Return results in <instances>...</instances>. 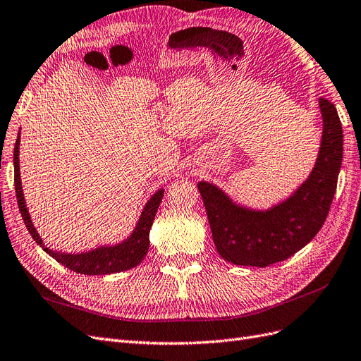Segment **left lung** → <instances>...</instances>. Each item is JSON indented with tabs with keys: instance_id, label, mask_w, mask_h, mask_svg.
I'll return each instance as SVG.
<instances>
[{
	"instance_id": "8db88e82",
	"label": "left lung",
	"mask_w": 361,
	"mask_h": 361,
	"mask_svg": "<svg viewBox=\"0 0 361 361\" xmlns=\"http://www.w3.org/2000/svg\"><path fill=\"white\" fill-rule=\"evenodd\" d=\"M324 132L319 157L308 179L282 203L267 211L233 203L216 185L197 188L223 259L237 266L267 267L295 255L316 237L333 203L343 158V130L337 109L320 99Z\"/></svg>"
}]
</instances>
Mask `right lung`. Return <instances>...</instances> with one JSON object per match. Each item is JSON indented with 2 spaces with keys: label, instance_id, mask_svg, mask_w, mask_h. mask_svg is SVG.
I'll return each instance as SVG.
<instances>
[{
  "label": "right lung",
  "instance_id": "obj_1",
  "mask_svg": "<svg viewBox=\"0 0 361 361\" xmlns=\"http://www.w3.org/2000/svg\"><path fill=\"white\" fill-rule=\"evenodd\" d=\"M19 135L15 142L13 149V167H15V191L18 199V207L21 211V216L24 219L25 226L30 232L33 240L39 246L53 257L57 262H61L65 267L75 271V274L82 275H109L116 274V271L129 270L135 266H138L149 250V233L153 225L154 216L159 208V203L164 196V190H159L153 194L150 200L145 203V207L141 212V217L136 223V226L132 232V235L118 243L115 246H102L90 252L83 253H62L45 247L42 238L37 235V232L30 220V214L27 211L24 194H23V185H21V173H19Z\"/></svg>",
  "mask_w": 361,
  "mask_h": 361
}]
</instances>
